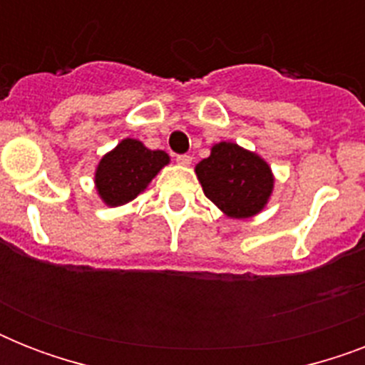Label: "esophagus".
I'll use <instances>...</instances> for the list:
<instances>
[{"mask_svg":"<svg viewBox=\"0 0 365 365\" xmlns=\"http://www.w3.org/2000/svg\"><path fill=\"white\" fill-rule=\"evenodd\" d=\"M176 163H178V165L189 166V165H191V157H189V155H178Z\"/></svg>","mask_w":365,"mask_h":365,"instance_id":"1","label":"esophagus"}]
</instances>
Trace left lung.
Instances as JSON below:
<instances>
[{"label": "left lung", "mask_w": 365, "mask_h": 365, "mask_svg": "<svg viewBox=\"0 0 365 365\" xmlns=\"http://www.w3.org/2000/svg\"><path fill=\"white\" fill-rule=\"evenodd\" d=\"M195 174L206 197L235 220L259 214L274 187V176L267 160L233 142L212 145L210 157L195 166Z\"/></svg>", "instance_id": "left-lung-1"}]
</instances>
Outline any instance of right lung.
<instances>
[{
    "label": "right lung",
    "mask_w": 365,
    "mask_h": 365,
    "mask_svg": "<svg viewBox=\"0 0 365 365\" xmlns=\"http://www.w3.org/2000/svg\"><path fill=\"white\" fill-rule=\"evenodd\" d=\"M170 163L165 151L148 149L140 140L125 138L100 159L94 172L98 197L108 206H123L148 189L160 168Z\"/></svg>",
    "instance_id": "obj_1"
}]
</instances>
